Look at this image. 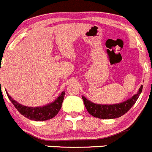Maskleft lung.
Returning a JSON list of instances; mask_svg holds the SVG:
<instances>
[{"label": "left lung", "mask_w": 152, "mask_h": 152, "mask_svg": "<svg viewBox=\"0 0 152 152\" xmlns=\"http://www.w3.org/2000/svg\"><path fill=\"white\" fill-rule=\"evenodd\" d=\"M143 86H140L136 94L124 102L115 104H97L88 100L85 96H82L84 104L88 112L93 116L98 118H115L121 117L126 113L136 102L140 93L142 92Z\"/></svg>", "instance_id": "1"}]
</instances>
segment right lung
<instances>
[{
    "instance_id": "right-lung-1",
    "label": "right lung",
    "mask_w": 152,
    "mask_h": 152,
    "mask_svg": "<svg viewBox=\"0 0 152 152\" xmlns=\"http://www.w3.org/2000/svg\"><path fill=\"white\" fill-rule=\"evenodd\" d=\"M64 95L65 92L63 91L61 94L50 104L44 106V107H26V106L19 104L18 102L12 99L7 93L9 99L11 100L17 110L25 117L28 118V119L34 120V121H46V120L50 119L56 116L58 113L59 110L61 107Z\"/></svg>"
}]
</instances>
